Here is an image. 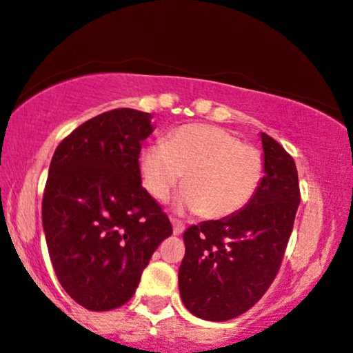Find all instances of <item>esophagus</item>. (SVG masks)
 <instances>
[{
    "mask_svg": "<svg viewBox=\"0 0 353 353\" xmlns=\"http://www.w3.org/2000/svg\"><path fill=\"white\" fill-rule=\"evenodd\" d=\"M172 221V232H174V236H181L182 232H184V224H182L181 221H177V219H171Z\"/></svg>",
    "mask_w": 353,
    "mask_h": 353,
    "instance_id": "1",
    "label": "esophagus"
}]
</instances>
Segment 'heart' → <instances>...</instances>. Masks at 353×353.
Instances as JSON below:
<instances>
[{
  "label": "heart",
  "mask_w": 353,
  "mask_h": 353,
  "mask_svg": "<svg viewBox=\"0 0 353 353\" xmlns=\"http://www.w3.org/2000/svg\"><path fill=\"white\" fill-rule=\"evenodd\" d=\"M143 185L165 201L179 182L177 208L224 219L244 209L264 176V157L254 145L222 128L188 124L174 129L165 141H156L139 156Z\"/></svg>",
  "instance_id": "obj_1"
}]
</instances>
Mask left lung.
Listing matches in <instances>:
<instances>
[{
  "label": "left lung",
  "mask_w": 353,
  "mask_h": 353,
  "mask_svg": "<svg viewBox=\"0 0 353 353\" xmlns=\"http://www.w3.org/2000/svg\"><path fill=\"white\" fill-rule=\"evenodd\" d=\"M261 137L265 174L249 204L184 232L179 292L199 319L239 317L261 301L281 269L301 189L292 156L265 132Z\"/></svg>",
  "instance_id": "left-lung-1"
}]
</instances>
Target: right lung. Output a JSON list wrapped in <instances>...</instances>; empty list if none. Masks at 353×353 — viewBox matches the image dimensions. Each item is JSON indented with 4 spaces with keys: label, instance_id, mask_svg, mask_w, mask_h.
Listing matches in <instances>:
<instances>
[{
    "label": "right lung",
    "instance_id": "1",
    "mask_svg": "<svg viewBox=\"0 0 353 353\" xmlns=\"http://www.w3.org/2000/svg\"><path fill=\"white\" fill-rule=\"evenodd\" d=\"M151 114L121 108L92 117L56 148L43 196V228L56 277L84 309L124 305L154 250L172 234L141 185L139 154Z\"/></svg>",
    "mask_w": 353,
    "mask_h": 353
}]
</instances>
